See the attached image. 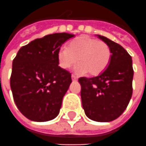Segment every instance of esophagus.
I'll return each mask as SVG.
<instances>
[{
    "label": "esophagus",
    "mask_w": 146,
    "mask_h": 146,
    "mask_svg": "<svg viewBox=\"0 0 146 146\" xmlns=\"http://www.w3.org/2000/svg\"><path fill=\"white\" fill-rule=\"evenodd\" d=\"M71 79H72V81H77V80H78V78H77L75 75H71Z\"/></svg>",
    "instance_id": "obj_1"
}]
</instances>
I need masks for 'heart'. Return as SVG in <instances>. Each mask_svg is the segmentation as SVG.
Returning a JSON list of instances; mask_svg holds the SVG:
<instances>
[{"label": "heart", "instance_id": "obj_1", "mask_svg": "<svg viewBox=\"0 0 146 146\" xmlns=\"http://www.w3.org/2000/svg\"><path fill=\"white\" fill-rule=\"evenodd\" d=\"M110 58L111 52L107 44L86 36L78 37L58 52L59 64L63 69L79 61L74 67V71L78 75L87 72L90 75L101 74L108 67Z\"/></svg>", "mask_w": 146, "mask_h": 146}]
</instances>
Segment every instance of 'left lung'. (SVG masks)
<instances>
[{
  "label": "left lung",
  "instance_id": "obj_1",
  "mask_svg": "<svg viewBox=\"0 0 146 146\" xmlns=\"http://www.w3.org/2000/svg\"><path fill=\"white\" fill-rule=\"evenodd\" d=\"M109 46L111 58L105 71L96 77L79 79L85 113L95 121L115 120L124 112L132 97L133 77L132 58L110 39L97 35Z\"/></svg>",
  "mask_w": 146,
  "mask_h": 146
}]
</instances>
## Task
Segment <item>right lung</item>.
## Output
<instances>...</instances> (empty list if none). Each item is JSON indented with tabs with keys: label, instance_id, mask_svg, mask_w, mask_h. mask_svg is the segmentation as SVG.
I'll return each mask as SVG.
<instances>
[{
	"label": "right lung",
	"instance_id": "obj_1",
	"mask_svg": "<svg viewBox=\"0 0 146 146\" xmlns=\"http://www.w3.org/2000/svg\"><path fill=\"white\" fill-rule=\"evenodd\" d=\"M74 37L66 33L47 35L23 46L14 58L10 86L17 108L29 120L50 121L60 113L71 75L59 66L58 52Z\"/></svg>",
	"mask_w": 146,
	"mask_h": 146
}]
</instances>
